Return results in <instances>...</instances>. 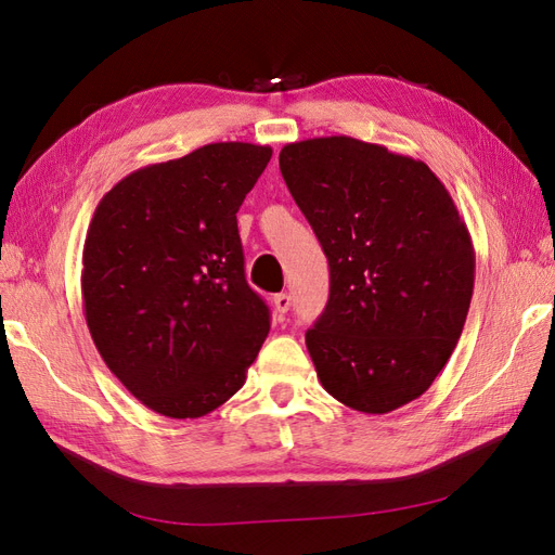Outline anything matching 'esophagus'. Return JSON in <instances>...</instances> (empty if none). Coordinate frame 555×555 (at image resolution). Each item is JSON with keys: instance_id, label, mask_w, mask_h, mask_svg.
Masks as SVG:
<instances>
[{"instance_id": "34e87169", "label": "esophagus", "mask_w": 555, "mask_h": 555, "mask_svg": "<svg viewBox=\"0 0 555 555\" xmlns=\"http://www.w3.org/2000/svg\"><path fill=\"white\" fill-rule=\"evenodd\" d=\"M273 306H275V312H278L280 317H284V314H287V310L292 308V296H289V294H278V296L273 298Z\"/></svg>"}]
</instances>
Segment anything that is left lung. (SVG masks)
Here are the masks:
<instances>
[{"mask_svg":"<svg viewBox=\"0 0 555 555\" xmlns=\"http://www.w3.org/2000/svg\"><path fill=\"white\" fill-rule=\"evenodd\" d=\"M280 171L328 259L306 333L319 382L365 414L408 405L449 361L475 289L456 204L422 159L351 137L287 143Z\"/></svg>","mask_w":555,"mask_h":555,"instance_id":"1","label":"left lung"}]
</instances>
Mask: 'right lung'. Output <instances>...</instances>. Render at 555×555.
Listing matches in <instances>:
<instances>
[{"instance_id":"obj_1","label":"right lung","mask_w":555,"mask_h":555,"mask_svg":"<svg viewBox=\"0 0 555 555\" xmlns=\"http://www.w3.org/2000/svg\"><path fill=\"white\" fill-rule=\"evenodd\" d=\"M271 155L208 143L125 176L92 215L86 322L111 373L157 414L196 418L224 405L271 331L245 280L236 220Z\"/></svg>"}]
</instances>
